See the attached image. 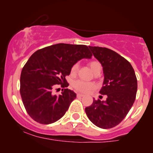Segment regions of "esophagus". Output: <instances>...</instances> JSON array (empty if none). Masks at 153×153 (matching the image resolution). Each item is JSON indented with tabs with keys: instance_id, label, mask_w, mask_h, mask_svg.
Returning <instances> with one entry per match:
<instances>
[{
	"instance_id": "34e87169",
	"label": "esophagus",
	"mask_w": 153,
	"mask_h": 153,
	"mask_svg": "<svg viewBox=\"0 0 153 153\" xmlns=\"http://www.w3.org/2000/svg\"><path fill=\"white\" fill-rule=\"evenodd\" d=\"M77 96H78V97H82V96H84V95L82 94H77Z\"/></svg>"
}]
</instances>
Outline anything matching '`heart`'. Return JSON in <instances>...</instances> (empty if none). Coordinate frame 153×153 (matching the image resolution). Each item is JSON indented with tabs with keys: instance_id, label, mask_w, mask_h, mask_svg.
I'll return each mask as SVG.
<instances>
[{
	"instance_id": "heart-1",
	"label": "heart",
	"mask_w": 153,
	"mask_h": 153,
	"mask_svg": "<svg viewBox=\"0 0 153 153\" xmlns=\"http://www.w3.org/2000/svg\"><path fill=\"white\" fill-rule=\"evenodd\" d=\"M88 65L95 75L97 74V73H101V71H102V66H101V64L99 62V61H96V60L91 61V62L88 63ZM78 68H79L78 63H75V64L73 65L71 68V74L72 75L76 74L77 72H78ZM73 86L75 89H76L77 91H80V92L87 93L90 90H91V89L94 88L95 85L93 83V82H85L81 80H75V81L73 82Z\"/></svg>"
}]
</instances>
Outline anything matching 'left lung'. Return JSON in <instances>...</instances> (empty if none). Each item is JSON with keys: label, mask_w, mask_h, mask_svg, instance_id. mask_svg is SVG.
Segmentation results:
<instances>
[{"label": "left lung", "mask_w": 153, "mask_h": 153, "mask_svg": "<svg viewBox=\"0 0 153 153\" xmlns=\"http://www.w3.org/2000/svg\"><path fill=\"white\" fill-rule=\"evenodd\" d=\"M93 54L103 67L101 95L106 101L94 99L85 108L88 118L101 129L118 125L131 109L136 98L137 80L131 65L114 51L106 47H91Z\"/></svg>", "instance_id": "obj_1"}]
</instances>
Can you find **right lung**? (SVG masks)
<instances>
[{"label":"right lung","mask_w":153,"mask_h":153,"mask_svg":"<svg viewBox=\"0 0 153 153\" xmlns=\"http://www.w3.org/2000/svg\"><path fill=\"white\" fill-rule=\"evenodd\" d=\"M91 57L88 47L81 45L59 43L36 51L21 73L20 94L28 114L42 124L62 118L76 98L75 92L67 88L65 76L78 61ZM57 85L63 88L59 96L53 93Z\"/></svg>","instance_id":"add662e5"}]
</instances>
